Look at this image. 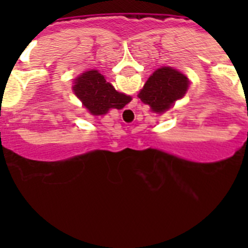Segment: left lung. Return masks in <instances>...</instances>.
Wrapping results in <instances>:
<instances>
[{
    "label": "left lung",
    "mask_w": 248,
    "mask_h": 248,
    "mask_svg": "<svg viewBox=\"0 0 248 248\" xmlns=\"http://www.w3.org/2000/svg\"><path fill=\"white\" fill-rule=\"evenodd\" d=\"M189 84V78L185 74L171 67H161L149 77L138 97L151 110L161 114L185 95Z\"/></svg>",
    "instance_id": "obj_1"
}]
</instances>
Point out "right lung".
<instances>
[{"mask_svg":"<svg viewBox=\"0 0 248 248\" xmlns=\"http://www.w3.org/2000/svg\"><path fill=\"white\" fill-rule=\"evenodd\" d=\"M73 92L93 115L107 114L111 108L122 109L131 100L129 95L115 91L95 69L80 74L74 82Z\"/></svg>","mask_w":248,"mask_h":248,"instance_id":"right-lung-1","label":"right lung"}]
</instances>
